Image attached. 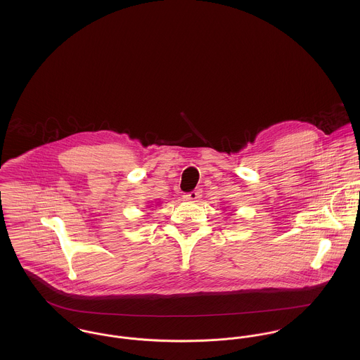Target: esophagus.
I'll use <instances>...</instances> for the list:
<instances>
[{
    "instance_id": "1",
    "label": "esophagus",
    "mask_w": 360,
    "mask_h": 360,
    "mask_svg": "<svg viewBox=\"0 0 360 360\" xmlns=\"http://www.w3.org/2000/svg\"><path fill=\"white\" fill-rule=\"evenodd\" d=\"M201 194H202L201 190H194V191H191V193H186V194L183 195V198H184V201L197 202V200L201 198Z\"/></svg>"
}]
</instances>
